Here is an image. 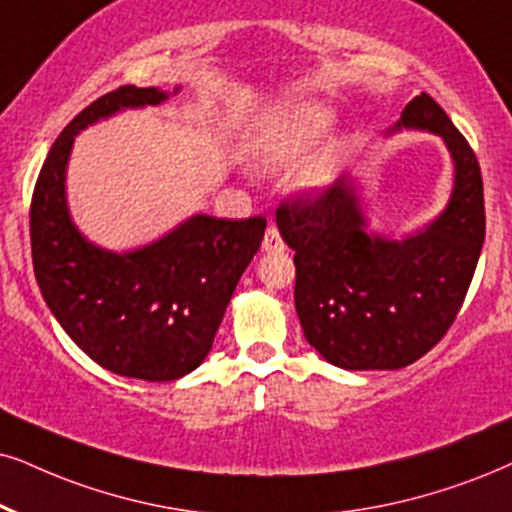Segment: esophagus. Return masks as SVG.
<instances>
[{
    "label": "esophagus",
    "instance_id": "1",
    "mask_svg": "<svg viewBox=\"0 0 512 512\" xmlns=\"http://www.w3.org/2000/svg\"><path fill=\"white\" fill-rule=\"evenodd\" d=\"M262 250L264 252H283V250H286V243H283V238H281V234H278L276 226H269L267 234H264Z\"/></svg>",
    "mask_w": 512,
    "mask_h": 512
}]
</instances>
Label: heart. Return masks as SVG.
I'll return each instance as SVG.
<instances>
[{
  "instance_id": "heart-1",
  "label": "heart",
  "mask_w": 512,
  "mask_h": 512,
  "mask_svg": "<svg viewBox=\"0 0 512 512\" xmlns=\"http://www.w3.org/2000/svg\"><path fill=\"white\" fill-rule=\"evenodd\" d=\"M333 122V108L314 96H297V99L276 103L252 129V160L264 170L295 165L333 127ZM347 153L349 139L345 134L326 137L312 154H306L307 159H301L302 164L297 165L293 172V189L304 196H319L328 191L340 177Z\"/></svg>"
}]
</instances>
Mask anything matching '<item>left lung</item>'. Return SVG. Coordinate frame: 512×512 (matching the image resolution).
I'll return each mask as SVG.
<instances>
[{
  "instance_id": "1",
  "label": "left lung",
  "mask_w": 512,
  "mask_h": 512,
  "mask_svg": "<svg viewBox=\"0 0 512 512\" xmlns=\"http://www.w3.org/2000/svg\"><path fill=\"white\" fill-rule=\"evenodd\" d=\"M404 129L435 134L454 163L449 203L432 222L401 238L378 234L352 177L276 212L295 250L304 338L345 371H394L428 354L454 323L482 252V172L468 141L425 92L406 103L387 137Z\"/></svg>"
}]
</instances>
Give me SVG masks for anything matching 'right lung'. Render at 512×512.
<instances>
[{"label":"right lung","mask_w":512,"mask_h":512,"mask_svg":"<svg viewBox=\"0 0 512 512\" xmlns=\"http://www.w3.org/2000/svg\"><path fill=\"white\" fill-rule=\"evenodd\" d=\"M179 92L127 84L89 103L51 146L30 208L32 267L51 314L96 364L148 383L184 378L203 364L267 219L198 212L151 243L115 252L77 229L66 177L77 134Z\"/></svg>","instance_id":"add662e5"}]
</instances>
